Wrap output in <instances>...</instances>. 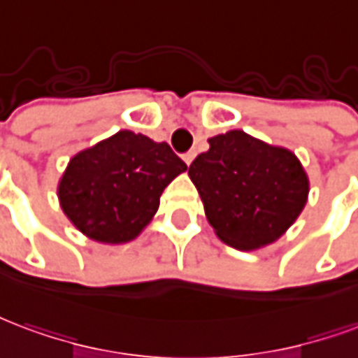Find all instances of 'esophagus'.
Segmentation results:
<instances>
[{"mask_svg":"<svg viewBox=\"0 0 358 358\" xmlns=\"http://www.w3.org/2000/svg\"><path fill=\"white\" fill-rule=\"evenodd\" d=\"M195 159V152H187L184 153V161H186V165H192V161Z\"/></svg>","mask_w":358,"mask_h":358,"instance_id":"obj_1","label":"esophagus"}]
</instances>
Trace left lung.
<instances>
[{
  "label": "left lung",
  "mask_w": 358,
  "mask_h": 358,
  "mask_svg": "<svg viewBox=\"0 0 358 358\" xmlns=\"http://www.w3.org/2000/svg\"><path fill=\"white\" fill-rule=\"evenodd\" d=\"M208 144L187 171L208 224L239 250L275 243L307 203L309 180L300 159L243 131L213 136Z\"/></svg>",
  "instance_id": "obj_1"
}]
</instances>
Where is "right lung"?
I'll use <instances>...</instances> for the list:
<instances>
[{"label":"right lung","mask_w":358,"mask_h":358,"mask_svg":"<svg viewBox=\"0 0 358 358\" xmlns=\"http://www.w3.org/2000/svg\"><path fill=\"white\" fill-rule=\"evenodd\" d=\"M184 171L187 165L166 142L119 131L70 159L58 199L89 239L123 245L152 222L163 189Z\"/></svg>","instance_id":"1"}]
</instances>
